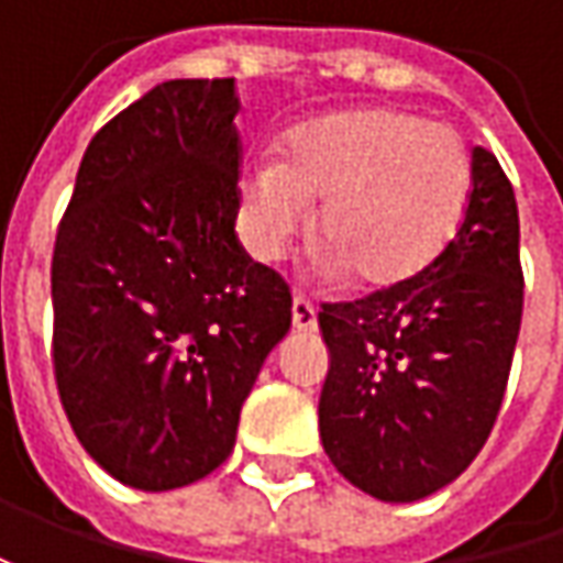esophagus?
<instances>
[{
	"label": "esophagus",
	"mask_w": 563,
	"mask_h": 563,
	"mask_svg": "<svg viewBox=\"0 0 563 563\" xmlns=\"http://www.w3.org/2000/svg\"><path fill=\"white\" fill-rule=\"evenodd\" d=\"M291 322L297 332H316V307L307 297H294Z\"/></svg>",
	"instance_id": "esophagus-1"
}]
</instances>
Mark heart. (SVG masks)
Listing matches in <instances>:
<instances>
[{"label":"heart","instance_id":"b5f03b06","mask_svg":"<svg viewBox=\"0 0 563 563\" xmlns=\"http://www.w3.org/2000/svg\"><path fill=\"white\" fill-rule=\"evenodd\" d=\"M473 197L464 137L398 109H351L288 134L275 165L238 181L241 234L253 256L278 260L316 206L329 272L366 291L410 282L454 241Z\"/></svg>","mask_w":563,"mask_h":563}]
</instances>
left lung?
I'll use <instances>...</instances> for the list:
<instances>
[{"label":"left lung","instance_id":"obj_1","mask_svg":"<svg viewBox=\"0 0 563 563\" xmlns=\"http://www.w3.org/2000/svg\"><path fill=\"white\" fill-rule=\"evenodd\" d=\"M520 316L514 187L473 146V197L442 256L404 285L322 303L319 435L338 473L378 501L454 483L498 420Z\"/></svg>","mask_w":563,"mask_h":563}]
</instances>
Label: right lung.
I'll return each instance as SVG.
<instances>
[{
    "mask_svg": "<svg viewBox=\"0 0 563 563\" xmlns=\"http://www.w3.org/2000/svg\"><path fill=\"white\" fill-rule=\"evenodd\" d=\"M234 77L165 80L90 141L53 250V366L77 442L168 492L234 448L291 329V288L241 247Z\"/></svg>",
    "mask_w": 563,
    "mask_h": 563,
    "instance_id": "add662e5",
    "label": "right lung"
}]
</instances>
